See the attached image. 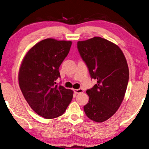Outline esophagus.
Returning <instances> with one entry per match:
<instances>
[{
	"label": "esophagus",
	"mask_w": 149,
	"mask_h": 149,
	"mask_svg": "<svg viewBox=\"0 0 149 149\" xmlns=\"http://www.w3.org/2000/svg\"><path fill=\"white\" fill-rule=\"evenodd\" d=\"M74 92L75 93V94H80V93H82L83 92V90L81 89V88H79V89H74Z\"/></svg>",
	"instance_id": "34e87169"
}]
</instances>
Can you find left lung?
<instances>
[{"label":"left lung","mask_w":149,"mask_h":149,"mask_svg":"<svg viewBox=\"0 0 149 149\" xmlns=\"http://www.w3.org/2000/svg\"><path fill=\"white\" fill-rule=\"evenodd\" d=\"M77 49L97 84L86 90L87 117L98 123L114 114L123 101L129 79L125 55L118 45L100 37L77 42Z\"/></svg>","instance_id":"8db88e82"}]
</instances>
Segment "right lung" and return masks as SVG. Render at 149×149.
Segmentation results:
<instances>
[{
  "label": "right lung",
  "instance_id": "obj_1",
  "mask_svg": "<svg viewBox=\"0 0 149 149\" xmlns=\"http://www.w3.org/2000/svg\"><path fill=\"white\" fill-rule=\"evenodd\" d=\"M71 45L66 40H42L27 52L20 65L19 84L22 94L33 111L46 119L63 115L72 101L74 92L55 83Z\"/></svg>",
  "mask_w": 149,
  "mask_h": 149
}]
</instances>
